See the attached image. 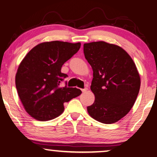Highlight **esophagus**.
Masks as SVG:
<instances>
[{"label": "esophagus", "instance_id": "34e87169", "mask_svg": "<svg viewBox=\"0 0 157 157\" xmlns=\"http://www.w3.org/2000/svg\"><path fill=\"white\" fill-rule=\"evenodd\" d=\"M87 90H88V89H87V88H84V89H82V91L83 92V93H84V92H86V91H87Z\"/></svg>", "mask_w": 157, "mask_h": 157}]
</instances>
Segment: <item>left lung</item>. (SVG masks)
Wrapping results in <instances>:
<instances>
[{"label":"left lung","instance_id":"obj_1","mask_svg":"<svg viewBox=\"0 0 157 157\" xmlns=\"http://www.w3.org/2000/svg\"><path fill=\"white\" fill-rule=\"evenodd\" d=\"M84 53L94 71L91 90L95 101L87 107L88 113L100 123H116L129 113L139 94L136 66L124 49L105 41L84 44Z\"/></svg>","mask_w":157,"mask_h":157}]
</instances>
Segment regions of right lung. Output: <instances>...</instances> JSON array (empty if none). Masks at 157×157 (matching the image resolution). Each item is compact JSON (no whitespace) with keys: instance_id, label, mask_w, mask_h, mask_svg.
<instances>
[{"instance_id":"right-lung-1","label":"right lung","mask_w":157,"mask_h":157,"mask_svg":"<svg viewBox=\"0 0 157 157\" xmlns=\"http://www.w3.org/2000/svg\"><path fill=\"white\" fill-rule=\"evenodd\" d=\"M81 44L53 41L34 47L23 58L16 74L18 95L25 111L34 119L46 121L63 113V103L82 94L80 89L60 86L68 75L62 65L80 48Z\"/></svg>"}]
</instances>
